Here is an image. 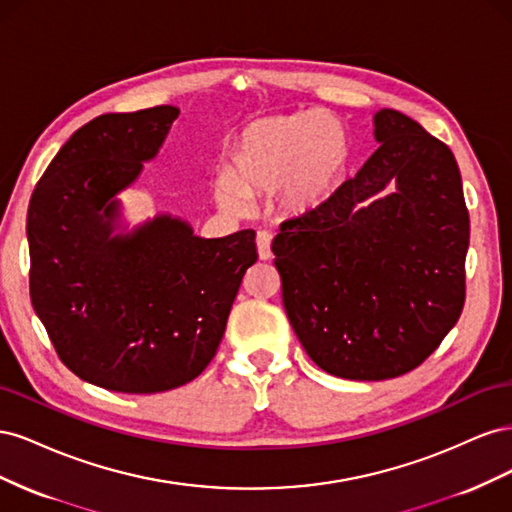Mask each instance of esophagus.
<instances>
[{
  "mask_svg": "<svg viewBox=\"0 0 512 512\" xmlns=\"http://www.w3.org/2000/svg\"><path fill=\"white\" fill-rule=\"evenodd\" d=\"M271 241H273V235L269 230H258L256 232V245H258V256L262 260H269L273 254H271Z\"/></svg>",
  "mask_w": 512,
  "mask_h": 512,
  "instance_id": "1",
  "label": "esophagus"
}]
</instances>
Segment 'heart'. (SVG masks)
<instances>
[{"instance_id": "heart-1", "label": "heart", "mask_w": 512, "mask_h": 512, "mask_svg": "<svg viewBox=\"0 0 512 512\" xmlns=\"http://www.w3.org/2000/svg\"><path fill=\"white\" fill-rule=\"evenodd\" d=\"M350 147L342 123L322 113L273 115L252 121L232 147L230 168L215 183L226 211H241L252 196L277 194L292 215L320 209L348 175Z\"/></svg>"}]
</instances>
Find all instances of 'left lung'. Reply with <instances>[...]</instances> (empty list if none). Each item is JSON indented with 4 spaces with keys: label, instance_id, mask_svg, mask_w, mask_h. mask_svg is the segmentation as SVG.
<instances>
[{
    "label": "left lung",
    "instance_id": "left-lung-1",
    "mask_svg": "<svg viewBox=\"0 0 512 512\" xmlns=\"http://www.w3.org/2000/svg\"><path fill=\"white\" fill-rule=\"evenodd\" d=\"M374 138L356 177L271 245L301 346L346 380L421 365L466 299L470 215L453 151L393 108L374 115Z\"/></svg>",
    "mask_w": 512,
    "mask_h": 512
}]
</instances>
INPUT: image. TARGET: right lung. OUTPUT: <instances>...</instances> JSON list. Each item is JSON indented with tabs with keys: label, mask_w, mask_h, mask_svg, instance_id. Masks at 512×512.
<instances>
[{
	"label": "right lung",
	"mask_w": 512,
	"mask_h": 512,
	"mask_svg": "<svg viewBox=\"0 0 512 512\" xmlns=\"http://www.w3.org/2000/svg\"><path fill=\"white\" fill-rule=\"evenodd\" d=\"M177 106L85 123L44 170L27 211L29 294L64 365L117 393L177 389L218 350L256 232L203 239L160 213L128 230L119 192L158 156Z\"/></svg>",
	"instance_id": "right-lung-1"
}]
</instances>
